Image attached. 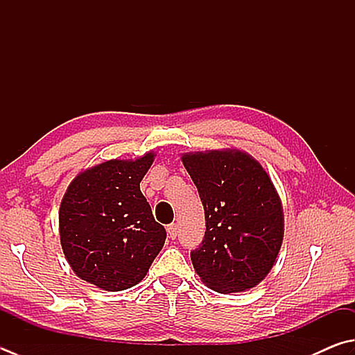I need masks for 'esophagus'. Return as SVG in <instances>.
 <instances>
[{"label": "esophagus", "mask_w": 355, "mask_h": 355, "mask_svg": "<svg viewBox=\"0 0 355 355\" xmlns=\"http://www.w3.org/2000/svg\"><path fill=\"white\" fill-rule=\"evenodd\" d=\"M166 232H168V236L171 239H176V236H178V225L176 224L166 225Z\"/></svg>", "instance_id": "obj_1"}]
</instances>
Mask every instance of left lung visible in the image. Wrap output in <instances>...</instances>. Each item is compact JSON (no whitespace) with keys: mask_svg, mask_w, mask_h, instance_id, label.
Listing matches in <instances>:
<instances>
[{"mask_svg":"<svg viewBox=\"0 0 355 355\" xmlns=\"http://www.w3.org/2000/svg\"><path fill=\"white\" fill-rule=\"evenodd\" d=\"M182 162L205 213L193 267L216 292L252 289L275 264L284 236L282 199L269 175L239 150L185 153Z\"/></svg>","mask_w":355,"mask_h":355,"instance_id":"left-lung-1","label":"left lung"}]
</instances>
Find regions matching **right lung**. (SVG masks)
Wrapping results in <instances>:
<instances>
[{
	"label": "right lung",
	"instance_id": "right-lung-1",
	"mask_svg": "<svg viewBox=\"0 0 355 355\" xmlns=\"http://www.w3.org/2000/svg\"><path fill=\"white\" fill-rule=\"evenodd\" d=\"M155 160L111 159L76 176L58 211L60 243L78 278L117 292L145 278L166 232L153 216L140 180Z\"/></svg>",
	"mask_w": 355,
	"mask_h": 355
}]
</instances>
